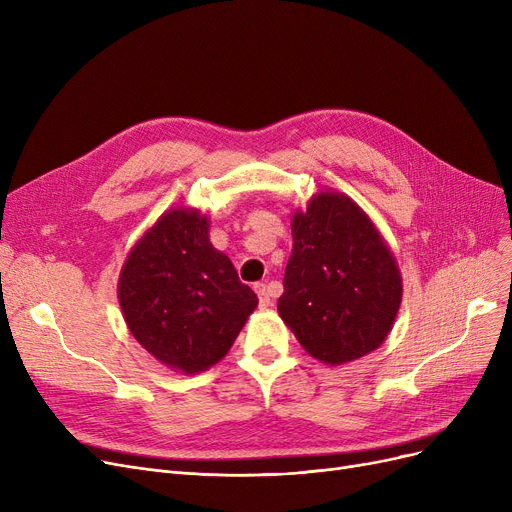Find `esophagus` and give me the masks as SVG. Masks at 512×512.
<instances>
[{
	"label": "esophagus",
	"instance_id": "esophagus-1",
	"mask_svg": "<svg viewBox=\"0 0 512 512\" xmlns=\"http://www.w3.org/2000/svg\"><path fill=\"white\" fill-rule=\"evenodd\" d=\"M255 292H257V297H259V305H261L263 309L272 305V299H270V290H267V286H265L263 282L255 284Z\"/></svg>",
	"mask_w": 512,
	"mask_h": 512
}]
</instances>
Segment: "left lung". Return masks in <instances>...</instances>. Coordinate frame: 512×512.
<instances>
[{
    "mask_svg": "<svg viewBox=\"0 0 512 512\" xmlns=\"http://www.w3.org/2000/svg\"><path fill=\"white\" fill-rule=\"evenodd\" d=\"M400 299L396 259L353 199L317 193L292 215L278 313L311 357L342 365L375 351L392 330Z\"/></svg>",
    "mask_w": 512,
    "mask_h": 512,
    "instance_id": "1",
    "label": "left lung"
}]
</instances>
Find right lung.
Here are the masks:
<instances>
[{"instance_id": "right-lung-1", "label": "right lung", "mask_w": 512, "mask_h": 512, "mask_svg": "<svg viewBox=\"0 0 512 512\" xmlns=\"http://www.w3.org/2000/svg\"><path fill=\"white\" fill-rule=\"evenodd\" d=\"M130 334L159 363L199 373L226 357L257 307L197 209H170L132 247L118 280Z\"/></svg>"}]
</instances>
